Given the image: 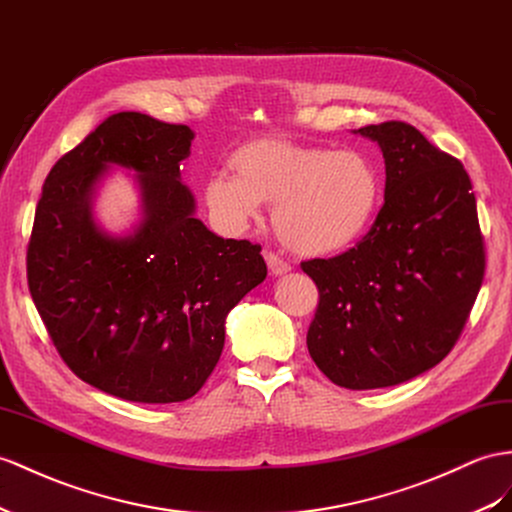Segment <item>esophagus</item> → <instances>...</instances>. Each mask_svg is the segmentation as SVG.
Listing matches in <instances>:
<instances>
[{"mask_svg":"<svg viewBox=\"0 0 512 512\" xmlns=\"http://www.w3.org/2000/svg\"><path fill=\"white\" fill-rule=\"evenodd\" d=\"M264 257H266V264H268V268H270V272L274 274V277H283V274H287V272L292 270V266L287 264L285 259H281L279 255H274V253H266Z\"/></svg>","mask_w":512,"mask_h":512,"instance_id":"obj_1","label":"esophagus"}]
</instances>
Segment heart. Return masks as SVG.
<instances>
[{"label":"heart","mask_w":512,"mask_h":512,"mask_svg":"<svg viewBox=\"0 0 512 512\" xmlns=\"http://www.w3.org/2000/svg\"><path fill=\"white\" fill-rule=\"evenodd\" d=\"M231 175L209 177L203 201L227 233L244 231L274 203L272 222L290 251L329 257L355 246L383 205V177L370 155L290 138H255L229 155Z\"/></svg>","instance_id":"obj_1"}]
</instances>
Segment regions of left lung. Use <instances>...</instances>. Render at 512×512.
<instances>
[{
    "label": "left lung",
    "instance_id": "obj_1",
    "mask_svg": "<svg viewBox=\"0 0 512 512\" xmlns=\"http://www.w3.org/2000/svg\"><path fill=\"white\" fill-rule=\"evenodd\" d=\"M385 157V205L333 259L303 261L320 303L307 348L339 387H393L454 348L484 277L476 196L463 164L402 121L355 129Z\"/></svg>",
    "mask_w": 512,
    "mask_h": 512
}]
</instances>
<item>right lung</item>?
Masks as SVG:
<instances>
[{"label": "right lung", "mask_w": 512, "mask_h": 512, "mask_svg": "<svg viewBox=\"0 0 512 512\" xmlns=\"http://www.w3.org/2000/svg\"><path fill=\"white\" fill-rule=\"evenodd\" d=\"M188 125L119 112L56 162L38 201L28 285L64 363L129 402H183L214 372L225 320L266 279L261 246L225 240L194 216L181 183ZM112 167L135 173L141 220L108 234L94 220Z\"/></svg>", "instance_id": "obj_1"}]
</instances>
